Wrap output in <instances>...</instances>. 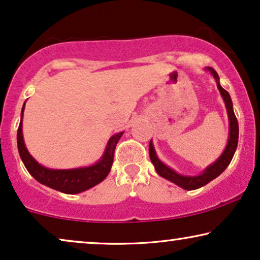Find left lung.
<instances>
[{
	"instance_id": "left-lung-1",
	"label": "left lung",
	"mask_w": 260,
	"mask_h": 260,
	"mask_svg": "<svg viewBox=\"0 0 260 260\" xmlns=\"http://www.w3.org/2000/svg\"><path fill=\"white\" fill-rule=\"evenodd\" d=\"M206 71H208V72L214 77V79L216 81V86H218V90L220 91V94H221V97L223 99L227 115H229V141H227L225 150H223L222 154L219 156V158L213 162L212 165L206 167L204 172L199 174V175H182V174L176 173L175 170L169 168L168 166H166L165 163L158 158L157 154H156L152 142L150 141V143H149V156H150L151 163L154 165L158 175L165 177V179L170 181V182L175 183L176 186L183 188V189L186 190L198 189V188L206 186V184L211 182L212 180H214L215 177H218L220 174L229 167L231 161H232L233 155L238 147V138H239V125H238L237 117L234 115L231 95L229 92H227L225 88H222L221 85H220L218 73H216L212 67H206Z\"/></svg>"
}]
</instances>
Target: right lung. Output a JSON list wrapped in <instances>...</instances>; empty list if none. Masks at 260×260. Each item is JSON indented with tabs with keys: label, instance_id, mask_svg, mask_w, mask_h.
<instances>
[{
	"label": "right lung",
	"instance_id": "1",
	"mask_svg": "<svg viewBox=\"0 0 260 260\" xmlns=\"http://www.w3.org/2000/svg\"><path fill=\"white\" fill-rule=\"evenodd\" d=\"M24 103L21 110V120L19 129H17V149H19L20 157L22 159L24 167L28 173L34 177L38 182L47 186L52 189L65 194H78L85 191L90 188L94 187L95 184L101 183L106 176L109 175L111 166L113 163V155H115L116 145L123 136L122 133L115 134L110 137L106 144L105 151L98 162L88 167H81V168L74 169H51L46 168L40 165L33 156L27 150L26 144L23 141L22 134V118L24 111Z\"/></svg>",
	"mask_w": 260,
	"mask_h": 260
}]
</instances>
